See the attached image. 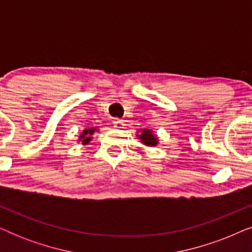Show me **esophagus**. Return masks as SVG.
Here are the masks:
<instances>
[{
  "label": "esophagus",
  "instance_id": "1",
  "mask_svg": "<svg viewBox=\"0 0 252 252\" xmlns=\"http://www.w3.org/2000/svg\"><path fill=\"white\" fill-rule=\"evenodd\" d=\"M123 126H124L123 120H120V119H115V120H113V127H115V128H117V129L123 128Z\"/></svg>",
  "mask_w": 252,
  "mask_h": 252
}]
</instances>
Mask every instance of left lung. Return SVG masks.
<instances>
[{
	"instance_id": "8db88e82",
	"label": "left lung",
	"mask_w": 252,
	"mask_h": 252,
	"mask_svg": "<svg viewBox=\"0 0 252 252\" xmlns=\"http://www.w3.org/2000/svg\"><path fill=\"white\" fill-rule=\"evenodd\" d=\"M139 137L141 139V142H143L148 147H154L158 143L156 135H155L153 130L150 129H142V132H141Z\"/></svg>"
}]
</instances>
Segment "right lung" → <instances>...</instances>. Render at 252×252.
Returning a JSON list of instances; mask_svg holds the SVG:
<instances>
[{"instance_id": "obj_1", "label": "right lung", "mask_w": 252, "mask_h": 252, "mask_svg": "<svg viewBox=\"0 0 252 252\" xmlns=\"http://www.w3.org/2000/svg\"><path fill=\"white\" fill-rule=\"evenodd\" d=\"M94 132H95L94 128H87V129H85L84 132H82L81 135H80V139H79V141H81L82 144H87V143L89 142V141L92 140L91 135H93V134H94Z\"/></svg>"}]
</instances>
